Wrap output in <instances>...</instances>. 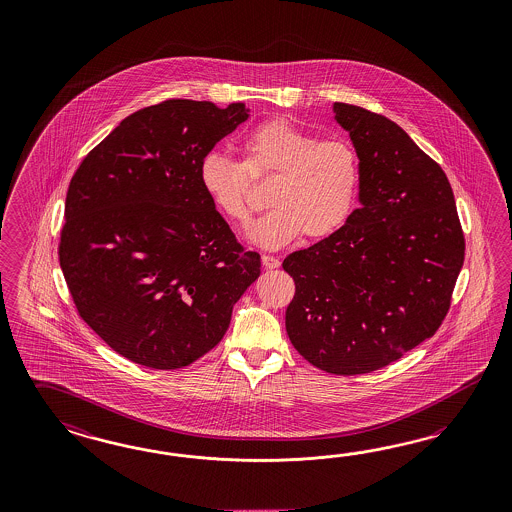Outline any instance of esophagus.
<instances>
[{
	"label": "esophagus",
	"instance_id": "1",
	"mask_svg": "<svg viewBox=\"0 0 512 512\" xmlns=\"http://www.w3.org/2000/svg\"><path fill=\"white\" fill-rule=\"evenodd\" d=\"M262 262L267 269H277L278 265H280V260L275 258V256H269V254H263Z\"/></svg>",
	"mask_w": 512,
	"mask_h": 512
}]
</instances>
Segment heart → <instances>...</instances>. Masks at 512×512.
<instances>
[{
  "instance_id": "obj_1",
  "label": "heart",
  "mask_w": 512,
  "mask_h": 512,
  "mask_svg": "<svg viewBox=\"0 0 512 512\" xmlns=\"http://www.w3.org/2000/svg\"><path fill=\"white\" fill-rule=\"evenodd\" d=\"M249 174H278L267 202L273 205L249 228V239L263 249H280L305 234L320 239L350 217L359 189V159L342 138L320 140L290 121H265L245 140V162L224 151H207L198 181L226 219L249 220Z\"/></svg>"
}]
</instances>
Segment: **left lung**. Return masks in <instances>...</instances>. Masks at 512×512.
Returning <instances> with one entry per match:
<instances>
[{"label":"left lung","mask_w":512,"mask_h":512,"mask_svg":"<svg viewBox=\"0 0 512 512\" xmlns=\"http://www.w3.org/2000/svg\"><path fill=\"white\" fill-rule=\"evenodd\" d=\"M333 112L359 157V207L335 234L286 256V331L310 365L355 376L438 331L466 243L449 179L408 132L361 106Z\"/></svg>","instance_id":"1"}]
</instances>
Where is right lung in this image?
<instances>
[{
	"mask_svg": "<svg viewBox=\"0 0 512 512\" xmlns=\"http://www.w3.org/2000/svg\"><path fill=\"white\" fill-rule=\"evenodd\" d=\"M243 103L170 99L125 117L71 179L59 265L80 318L132 363L176 370L213 350L260 277L198 181Z\"/></svg>",
	"mask_w": 512,
	"mask_h": 512,
	"instance_id": "obj_1",
	"label": "right lung"
}]
</instances>
